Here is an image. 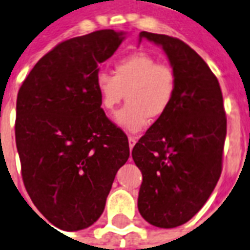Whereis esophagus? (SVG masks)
I'll return each instance as SVG.
<instances>
[{
    "mask_svg": "<svg viewBox=\"0 0 250 250\" xmlns=\"http://www.w3.org/2000/svg\"><path fill=\"white\" fill-rule=\"evenodd\" d=\"M136 142H138V139L135 138V136H129V138H128V144H129V148H131V149H132L133 146L136 144Z\"/></svg>",
    "mask_w": 250,
    "mask_h": 250,
    "instance_id": "34e87169",
    "label": "esophagus"
}]
</instances>
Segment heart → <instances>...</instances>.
Here are the masks:
<instances>
[{
    "instance_id": "1",
    "label": "heart",
    "mask_w": 250,
    "mask_h": 250,
    "mask_svg": "<svg viewBox=\"0 0 250 250\" xmlns=\"http://www.w3.org/2000/svg\"><path fill=\"white\" fill-rule=\"evenodd\" d=\"M101 108L112 114L127 95L128 104L118 112L115 123L127 132H140L150 118H161L170 107L177 89L174 70L144 52L122 57L114 76L100 72L94 80Z\"/></svg>"
}]
</instances>
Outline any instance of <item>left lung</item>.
<instances>
[{
	"instance_id": "8db88e82",
	"label": "left lung",
	"mask_w": 250,
	"mask_h": 250,
	"mask_svg": "<svg viewBox=\"0 0 250 250\" xmlns=\"http://www.w3.org/2000/svg\"><path fill=\"white\" fill-rule=\"evenodd\" d=\"M160 45L177 79L170 107L132 149L142 170L138 208L159 228L185 224L203 207L222 173L227 118L218 79L193 48L177 38L142 31Z\"/></svg>"
}]
</instances>
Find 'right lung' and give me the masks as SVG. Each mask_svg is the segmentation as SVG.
Listing matches in <instances>:
<instances>
[{
  "label": "right lung",
  "instance_id": "right-lung-1",
  "mask_svg": "<svg viewBox=\"0 0 250 250\" xmlns=\"http://www.w3.org/2000/svg\"><path fill=\"white\" fill-rule=\"evenodd\" d=\"M125 32L100 30L57 44L28 73L17 97L15 143L24 188L49 223L64 231L94 224L128 139L95 94L100 64Z\"/></svg>",
  "mask_w": 250,
  "mask_h": 250
}]
</instances>
